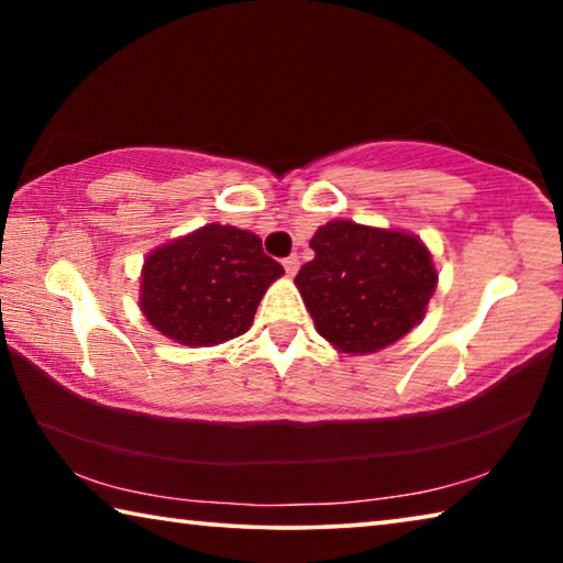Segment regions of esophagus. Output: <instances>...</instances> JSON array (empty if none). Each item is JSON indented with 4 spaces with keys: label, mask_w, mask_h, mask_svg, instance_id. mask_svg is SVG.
Segmentation results:
<instances>
[{
    "label": "esophagus",
    "mask_w": 563,
    "mask_h": 563,
    "mask_svg": "<svg viewBox=\"0 0 563 563\" xmlns=\"http://www.w3.org/2000/svg\"><path fill=\"white\" fill-rule=\"evenodd\" d=\"M298 265H300V261H298V255H288V258H285V261H283V268H285V273H288V275H290V278H292V275H295V273H298Z\"/></svg>",
    "instance_id": "34e87169"
}]
</instances>
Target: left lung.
I'll list each match as a JSON object with an SVG mask.
<instances>
[{
    "instance_id": "1",
    "label": "left lung",
    "mask_w": 563,
    "mask_h": 563,
    "mask_svg": "<svg viewBox=\"0 0 563 563\" xmlns=\"http://www.w3.org/2000/svg\"><path fill=\"white\" fill-rule=\"evenodd\" d=\"M295 275L316 330L338 352L373 355L422 322L437 288L430 247L397 228L330 221Z\"/></svg>"
}]
</instances>
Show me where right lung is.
I'll list each match as a JSON object with an SVG mask.
<instances>
[{
    "mask_svg": "<svg viewBox=\"0 0 563 563\" xmlns=\"http://www.w3.org/2000/svg\"><path fill=\"white\" fill-rule=\"evenodd\" d=\"M283 273L255 233L208 223L146 255L139 308L178 345H221L251 330L265 290Z\"/></svg>",
    "mask_w": 563,
    "mask_h": 563,
    "instance_id": "1",
    "label": "right lung"
}]
</instances>
